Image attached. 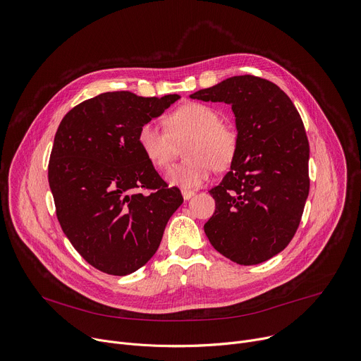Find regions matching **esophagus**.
<instances>
[{
  "label": "esophagus",
  "mask_w": 361,
  "mask_h": 361,
  "mask_svg": "<svg viewBox=\"0 0 361 361\" xmlns=\"http://www.w3.org/2000/svg\"><path fill=\"white\" fill-rule=\"evenodd\" d=\"M181 194H183V198H184V200H190L195 192H194L192 190H183Z\"/></svg>",
  "instance_id": "34e87169"
}]
</instances>
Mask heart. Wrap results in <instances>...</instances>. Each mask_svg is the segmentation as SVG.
<instances>
[{
    "mask_svg": "<svg viewBox=\"0 0 361 361\" xmlns=\"http://www.w3.org/2000/svg\"><path fill=\"white\" fill-rule=\"evenodd\" d=\"M169 133L157 124L145 123L138 130L137 142L144 157L157 169L170 164L176 142L184 138L187 156L170 167L166 180L174 187L191 190L207 181L214 170L228 166L237 149L235 133L220 123V114L201 102H187L166 118Z\"/></svg>",
    "mask_w": 361,
    "mask_h": 361,
    "instance_id": "b5f03b06",
    "label": "heart"
}]
</instances>
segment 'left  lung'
<instances>
[{
	"mask_svg": "<svg viewBox=\"0 0 361 361\" xmlns=\"http://www.w3.org/2000/svg\"><path fill=\"white\" fill-rule=\"evenodd\" d=\"M190 97L230 104L237 128L235 156L210 190L216 212L204 233L237 264L267 262L295 234L310 188L300 114L280 87L254 75H235Z\"/></svg>",
	"mask_w": 361,
	"mask_h": 361,
	"instance_id": "1",
	"label": "left lung"
}]
</instances>
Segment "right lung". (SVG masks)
I'll list each match as a JSON object with an SVG mask.
<instances>
[{"label": "right lung", "mask_w": 361, "mask_h": 361, "mask_svg": "<svg viewBox=\"0 0 361 361\" xmlns=\"http://www.w3.org/2000/svg\"><path fill=\"white\" fill-rule=\"evenodd\" d=\"M178 98L104 92L74 107L59 126L48 164L57 217L74 248L99 271L127 276L142 267L183 202L137 142L141 126Z\"/></svg>", "instance_id": "1"}]
</instances>
